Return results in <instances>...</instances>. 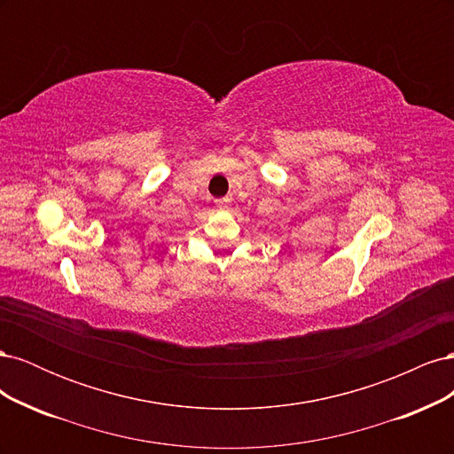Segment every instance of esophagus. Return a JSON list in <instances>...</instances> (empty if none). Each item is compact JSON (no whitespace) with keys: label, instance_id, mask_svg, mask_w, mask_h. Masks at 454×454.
Masks as SVG:
<instances>
[{"label":"esophagus","instance_id":"esophagus-1","mask_svg":"<svg viewBox=\"0 0 454 454\" xmlns=\"http://www.w3.org/2000/svg\"><path fill=\"white\" fill-rule=\"evenodd\" d=\"M215 204H217V208H219V210H225V208H227V204H229V199H217V200H215Z\"/></svg>","mask_w":454,"mask_h":454}]
</instances>
